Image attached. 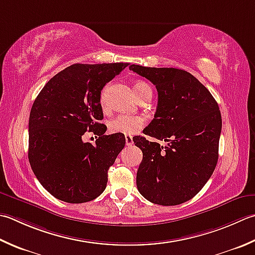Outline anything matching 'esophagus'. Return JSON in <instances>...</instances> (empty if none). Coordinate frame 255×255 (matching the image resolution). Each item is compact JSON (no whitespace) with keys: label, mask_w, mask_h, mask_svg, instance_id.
<instances>
[{"label":"esophagus","mask_w":255,"mask_h":255,"mask_svg":"<svg viewBox=\"0 0 255 255\" xmlns=\"http://www.w3.org/2000/svg\"><path fill=\"white\" fill-rule=\"evenodd\" d=\"M125 139H126V144H127V146H131V144L133 143L132 137L130 136V134H126V136H125Z\"/></svg>","instance_id":"obj_1"}]
</instances>
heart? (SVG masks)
Instances as JSON below:
<instances>
[{"label": "heart", "mask_w": 255, "mask_h": 255, "mask_svg": "<svg viewBox=\"0 0 255 255\" xmlns=\"http://www.w3.org/2000/svg\"><path fill=\"white\" fill-rule=\"evenodd\" d=\"M134 92L137 96L140 98L146 94H151V88L147 83L137 82L133 86ZM106 95L107 89H103L101 95V104L105 107L106 105ZM143 118L141 116H130V115H119L116 118L112 119L108 124L109 131L113 133H122V134H133L142 127Z\"/></svg>", "instance_id": "heart-1"}]
</instances>
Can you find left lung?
<instances>
[{"label": "left lung", "mask_w": 255, "mask_h": 255, "mask_svg": "<svg viewBox=\"0 0 255 255\" xmlns=\"http://www.w3.org/2000/svg\"><path fill=\"white\" fill-rule=\"evenodd\" d=\"M130 71L157 88L154 118L143 133L168 142L160 146L137 136L142 151L137 171L138 191L152 203L177 206L192 199L216 169L222 127L211 93L183 69L130 65Z\"/></svg>", "instance_id": "left-lung-1"}]
</instances>
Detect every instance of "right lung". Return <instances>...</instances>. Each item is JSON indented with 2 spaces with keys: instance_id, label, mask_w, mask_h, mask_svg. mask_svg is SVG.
<instances>
[{
  "instance_id": "obj_1",
  "label": "right lung",
  "mask_w": 255,
  "mask_h": 255,
  "mask_svg": "<svg viewBox=\"0 0 255 255\" xmlns=\"http://www.w3.org/2000/svg\"><path fill=\"white\" fill-rule=\"evenodd\" d=\"M128 63L74 64L37 95L28 121V160L42 186L58 200L92 201L104 192L108 169L123 150L122 133L105 134L101 93ZM99 139L84 143L85 132Z\"/></svg>"
}]
</instances>
